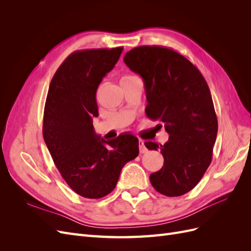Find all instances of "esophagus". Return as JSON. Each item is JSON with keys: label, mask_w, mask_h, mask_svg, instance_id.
I'll use <instances>...</instances> for the list:
<instances>
[{"label": "esophagus", "mask_w": 251, "mask_h": 251, "mask_svg": "<svg viewBox=\"0 0 251 251\" xmlns=\"http://www.w3.org/2000/svg\"><path fill=\"white\" fill-rule=\"evenodd\" d=\"M139 151H140L141 154H144V153H147V151H148V149L146 148V146H144V141L141 140V139H139Z\"/></svg>", "instance_id": "34e87169"}]
</instances>
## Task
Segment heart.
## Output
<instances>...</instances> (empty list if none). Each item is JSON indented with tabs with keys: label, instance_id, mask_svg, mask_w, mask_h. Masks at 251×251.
Listing matches in <instances>:
<instances>
[{
	"label": "heart",
	"instance_id": "b5f03b06",
	"mask_svg": "<svg viewBox=\"0 0 251 251\" xmlns=\"http://www.w3.org/2000/svg\"><path fill=\"white\" fill-rule=\"evenodd\" d=\"M127 77H132V76H124V77H123V79H124V78H127Z\"/></svg>",
	"mask_w": 251,
	"mask_h": 251
}]
</instances>
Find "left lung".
<instances>
[{
	"instance_id": "left-lung-1",
	"label": "left lung",
	"mask_w": 251,
	"mask_h": 251,
	"mask_svg": "<svg viewBox=\"0 0 251 251\" xmlns=\"http://www.w3.org/2000/svg\"><path fill=\"white\" fill-rule=\"evenodd\" d=\"M124 62L143 80L148 117L163 123L170 134L163 146L144 143L149 150H160L164 158L162 169L151 174V183L164 196L184 195L206 172L217 139L218 119L207 82L198 68L170 48L136 47Z\"/></svg>"
}]
</instances>
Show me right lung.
Segmentation results:
<instances>
[{
    "mask_svg": "<svg viewBox=\"0 0 251 251\" xmlns=\"http://www.w3.org/2000/svg\"><path fill=\"white\" fill-rule=\"evenodd\" d=\"M124 47L75 51L53 76L44 110L43 136L58 172L73 191L100 199L115 188L121 170L139 154L131 133L104 140L93 126L96 91Z\"/></svg>",
    "mask_w": 251,
    "mask_h": 251,
    "instance_id": "add662e5",
    "label": "right lung"
}]
</instances>
